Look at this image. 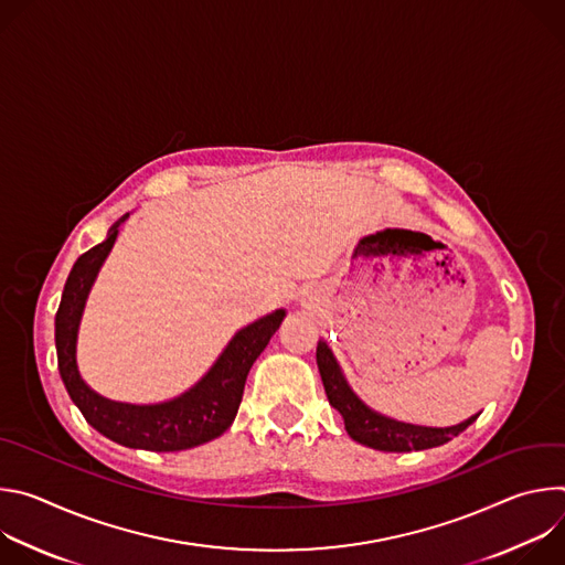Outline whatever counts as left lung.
Listing matches in <instances>:
<instances>
[{"label":"left lung","mask_w":565,"mask_h":565,"mask_svg":"<svg viewBox=\"0 0 565 565\" xmlns=\"http://www.w3.org/2000/svg\"><path fill=\"white\" fill-rule=\"evenodd\" d=\"M317 366L321 382H324L327 395L331 405L342 414L344 427L349 436L366 447L380 449V451H412V449H431L438 445H445L460 431H465L473 420L460 423L456 427L447 429H431V427H416L388 420L375 412H371L364 402L351 391L347 384L331 349L327 342L317 344Z\"/></svg>","instance_id":"left-lung-1"}]
</instances>
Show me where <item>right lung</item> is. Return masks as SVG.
I'll return each instance as SVG.
<instances>
[{
  "instance_id": "1",
  "label": "right lung",
  "mask_w": 565,
  "mask_h": 565,
  "mask_svg": "<svg viewBox=\"0 0 565 565\" xmlns=\"http://www.w3.org/2000/svg\"><path fill=\"white\" fill-rule=\"evenodd\" d=\"M129 214L120 216L109 227L103 244L87 250L83 257H77L68 273L62 301L55 312L57 369L75 407L83 412L85 420L103 436L134 449L181 451L221 436L232 425L250 366L268 347L275 331L281 327L286 312L275 310L244 331H238L216 364L210 369V373L177 399L163 402V405L136 407L98 395L77 373V324L79 317H83L92 284L118 236V225Z\"/></svg>"
}]
</instances>
